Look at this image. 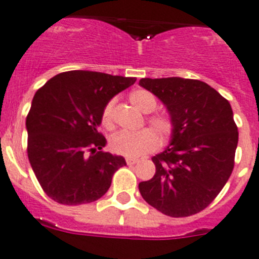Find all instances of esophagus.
I'll use <instances>...</instances> for the list:
<instances>
[{"label":"esophagus","mask_w":259,"mask_h":259,"mask_svg":"<svg viewBox=\"0 0 259 259\" xmlns=\"http://www.w3.org/2000/svg\"><path fill=\"white\" fill-rule=\"evenodd\" d=\"M127 165H135L138 162V158H126Z\"/></svg>","instance_id":"obj_1"}]
</instances>
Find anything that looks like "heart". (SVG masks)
Returning a JSON list of instances; mask_svg holds the SVG:
<instances>
[{
	"mask_svg": "<svg viewBox=\"0 0 259 259\" xmlns=\"http://www.w3.org/2000/svg\"><path fill=\"white\" fill-rule=\"evenodd\" d=\"M130 102L143 113H151L152 111H155L156 106H157L155 96L145 89L133 91L130 94ZM114 103H116L114 99L109 101L102 112V124L107 130H112L114 127ZM147 122L163 140L170 137L172 133V121L165 114H152V116L147 117ZM154 131L151 128H143L137 132L122 131V132L116 133L111 140L112 151L117 155L126 156L130 158H137L146 153L152 152L160 145V138Z\"/></svg>",
	"mask_w": 259,
	"mask_h": 259,
	"instance_id": "obj_1",
	"label": "heart"
}]
</instances>
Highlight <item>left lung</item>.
I'll list each match as a JSON object with an SVG mask.
<instances>
[{"label": "left lung", "instance_id": "obj_1", "mask_svg": "<svg viewBox=\"0 0 259 259\" xmlns=\"http://www.w3.org/2000/svg\"><path fill=\"white\" fill-rule=\"evenodd\" d=\"M140 85L166 106L171 142L153 156V178L138 184L145 199L168 217L204 210L222 191L234 167L238 128L229 102L196 79L143 78Z\"/></svg>", "mask_w": 259, "mask_h": 259}]
</instances>
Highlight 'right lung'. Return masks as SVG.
<instances>
[{"mask_svg": "<svg viewBox=\"0 0 259 259\" xmlns=\"http://www.w3.org/2000/svg\"><path fill=\"white\" fill-rule=\"evenodd\" d=\"M136 78L88 70L58 74L35 93L26 117L27 156L49 198L64 205L98 200L126 165L102 148L98 131L106 104Z\"/></svg>", "mask_w": 259, "mask_h": 259, "instance_id": "add662e5", "label": "right lung"}]
</instances>
